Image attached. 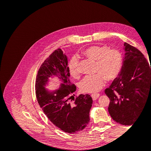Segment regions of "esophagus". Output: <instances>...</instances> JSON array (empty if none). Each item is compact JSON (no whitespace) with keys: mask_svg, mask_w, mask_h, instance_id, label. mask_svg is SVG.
I'll return each instance as SVG.
<instances>
[{"mask_svg":"<svg viewBox=\"0 0 151 151\" xmlns=\"http://www.w3.org/2000/svg\"><path fill=\"white\" fill-rule=\"evenodd\" d=\"M100 94L98 93H94L91 94V97H92L93 100H96L99 97Z\"/></svg>","mask_w":151,"mask_h":151,"instance_id":"34e87169","label":"esophagus"}]
</instances>
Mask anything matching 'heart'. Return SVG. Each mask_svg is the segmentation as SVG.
I'll list each match as a JSON object with an SVG mask.
<instances>
[{"label": "heart", "mask_w": 151, "mask_h": 151, "mask_svg": "<svg viewBox=\"0 0 151 151\" xmlns=\"http://www.w3.org/2000/svg\"><path fill=\"white\" fill-rule=\"evenodd\" d=\"M84 55L96 62L94 75L86 76L80 83V88L85 93H95L101 89L105 82L115 79L119 75L123 64L122 53L116 49H109L107 45H97L87 48ZM68 70L72 77L79 78L78 60L72 57L68 63Z\"/></svg>", "instance_id": "heart-1"}]
</instances>
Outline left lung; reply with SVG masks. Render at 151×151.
<instances>
[{"label": "left lung", "instance_id": "left-lung-1", "mask_svg": "<svg viewBox=\"0 0 151 151\" xmlns=\"http://www.w3.org/2000/svg\"><path fill=\"white\" fill-rule=\"evenodd\" d=\"M124 49L120 74L104 92L110 100L108 111L113 120L130 125L147 100L151 101V65L137 48L125 43Z\"/></svg>", "mask_w": 151, "mask_h": 151}]
</instances>
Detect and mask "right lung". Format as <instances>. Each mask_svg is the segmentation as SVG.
Instances as JSON below:
<instances>
[{
    "label": "right lung",
    "instance_id": "add662e5",
    "mask_svg": "<svg viewBox=\"0 0 151 151\" xmlns=\"http://www.w3.org/2000/svg\"><path fill=\"white\" fill-rule=\"evenodd\" d=\"M52 75L58 76L63 83L58 90L50 93L44 86ZM69 77L67 57L58 48L40 66L35 91L40 106L50 121L66 133L74 134L84 129L89 122L93 99L88 94L74 98L76 87Z\"/></svg>",
    "mask_w": 151,
    "mask_h": 151
}]
</instances>
